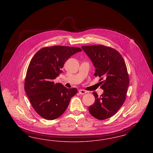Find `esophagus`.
<instances>
[{
    "mask_svg": "<svg viewBox=\"0 0 153 153\" xmlns=\"http://www.w3.org/2000/svg\"><path fill=\"white\" fill-rule=\"evenodd\" d=\"M79 94H81V95H84V94H85L87 93V91L84 90V89H79Z\"/></svg>",
    "mask_w": 153,
    "mask_h": 153,
    "instance_id": "esophagus-1",
    "label": "esophagus"
}]
</instances>
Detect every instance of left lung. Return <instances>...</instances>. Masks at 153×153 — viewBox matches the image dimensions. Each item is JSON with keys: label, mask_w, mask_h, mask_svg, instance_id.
I'll return each mask as SVG.
<instances>
[{"label": "left lung", "mask_w": 153, "mask_h": 153, "mask_svg": "<svg viewBox=\"0 0 153 153\" xmlns=\"http://www.w3.org/2000/svg\"><path fill=\"white\" fill-rule=\"evenodd\" d=\"M96 68L104 92L100 97L95 92V102L89 107L90 114L99 120L114 115L123 104L130 82L127 66L122 55L114 48L102 45L82 46Z\"/></svg>", "instance_id": "left-lung-1"}]
</instances>
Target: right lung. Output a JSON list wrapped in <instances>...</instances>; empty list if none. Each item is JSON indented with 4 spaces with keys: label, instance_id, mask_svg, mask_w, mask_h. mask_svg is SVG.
Masks as SVG:
<instances>
[{
    "label": "right lung",
    "instance_id": "right-lung-1",
    "mask_svg": "<svg viewBox=\"0 0 153 153\" xmlns=\"http://www.w3.org/2000/svg\"><path fill=\"white\" fill-rule=\"evenodd\" d=\"M80 48L65 46L45 47L31 59L25 79V90L36 113L47 120L62 115L71 99L77 92L75 88H66L54 80L62 71L66 61Z\"/></svg>",
    "mask_w": 153,
    "mask_h": 153
}]
</instances>
